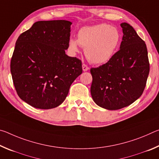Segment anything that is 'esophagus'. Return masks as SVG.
I'll return each instance as SVG.
<instances>
[{
	"instance_id": "obj_1",
	"label": "esophagus",
	"mask_w": 159,
	"mask_h": 159,
	"mask_svg": "<svg viewBox=\"0 0 159 159\" xmlns=\"http://www.w3.org/2000/svg\"><path fill=\"white\" fill-rule=\"evenodd\" d=\"M82 68H83V70L84 71H87L88 69H89V67H88L87 65H86V64H83V65H82Z\"/></svg>"
}]
</instances>
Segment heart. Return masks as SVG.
I'll return each instance as SVG.
<instances>
[{
  "instance_id": "b5f03b06",
  "label": "heart",
  "mask_w": 159,
  "mask_h": 159,
  "mask_svg": "<svg viewBox=\"0 0 159 159\" xmlns=\"http://www.w3.org/2000/svg\"><path fill=\"white\" fill-rule=\"evenodd\" d=\"M121 35L117 28L107 24L84 26L77 34V40L71 38L68 48L72 54L85 48V57L94 64H104L112 58L119 47Z\"/></svg>"
}]
</instances>
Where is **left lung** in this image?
I'll list each match as a JSON object with an SVG mask.
<instances>
[{"label":"left lung","instance_id":"obj_1","mask_svg":"<svg viewBox=\"0 0 159 159\" xmlns=\"http://www.w3.org/2000/svg\"><path fill=\"white\" fill-rule=\"evenodd\" d=\"M120 50L106 64L91 68L90 93L98 106L117 110L129 106L142 95L149 73L146 44L132 26L120 24Z\"/></svg>","mask_w":159,"mask_h":159}]
</instances>
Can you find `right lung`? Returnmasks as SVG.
Returning a JSON list of instances; mask_svg holds the SVG:
<instances>
[{
    "label": "right lung",
    "instance_id": "1",
    "mask_svg": "<svg viewBox=\"0 0 159 159\" xmlns=\"http://www.w3.org/2000/svg\"><path fill=\"white\" fill-rule=\"evenodd\" d=\"M71 22L39 21L16 41L10 71L19 97L37 109L55 108L82 74L81 61L69 57Z\"/></svg>",
    "mask_w": 159,
    "mask_h": 159
}]
</instances>
